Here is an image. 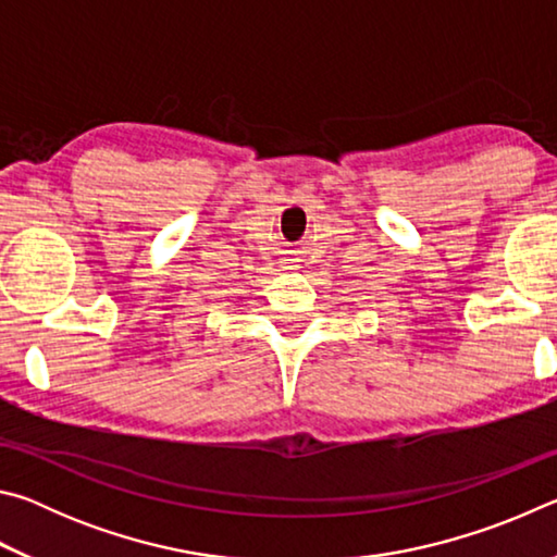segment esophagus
I'll return each mask as SVG.
<instances>
[{
	"instance_id": "obj_1",
	"label": "esophagus",
	"mask_w": 557,
	"mask_h": 557,
	"mask_svg": "<svg viewBox=\"0 0 557 557\" xmlns=\"http://www.w3.org/2000/svg\"><path fill=\"white\" fill-rule=\"evenodd\" d=\"M285 270H297L295 252H287V256H285Z\"/></svg>"
}]
</instances>
